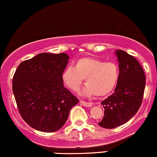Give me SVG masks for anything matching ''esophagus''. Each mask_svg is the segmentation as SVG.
I'll use <instances>...</instances> for the list:
<instances>
[{
  "mask_svg": "<svg viewBox=\"0 0 157 157\" xmlns=\"http://www.w3.org/2000/svg\"><path fill=\"white\" fill-rule=\"evenodd\" d=\"M80 103L82 104V105L86 106V107H91L92 106L91 102H85V101H83V100H80Z\"/></svg>",
  "mask_w": 157,
  "mask_h": 157,
  "instance_id": "34e87169",
  "label": "esophagus"
}]
</instances>
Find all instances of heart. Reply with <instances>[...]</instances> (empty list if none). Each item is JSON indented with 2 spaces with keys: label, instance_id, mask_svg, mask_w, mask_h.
Listing matches in <instances>:
<instances>
[{
  "label": "heart",
  "instance_id": "obj_1",
  "mask_svg": "<svg viewBox=\"0 0 157 157\" xmlns=\"http://www.w3.org/2000/svg\"><path fill=\"white\" fill-rule=\"evenodd\" d=\"M64 85L77 91L85 78L87 84L82 94L103 97L111 93L119 78V69L113 62H105L94 58H83L75 62V67L69 66L62 72Z\"/></svg>",
  "mask_w": 157,
  "mask_h": 157
}]
</instances>
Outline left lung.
<instances>
[{"label": "left lung", "instance_id": "1", "mask_svg": "<svg viewBox=\"0 0 157 157\" xmlns=\"http://www.w3.org/2000/svg\"><path fill=\"white\" fill-rule=\"evenodd\" d=\"M119 78L114 91L101 104L105 109L99 125L113 129L129 121L141 105L145 87V75L139 62L132 55L117 49Z\"/></svg>", "mask_w": 157, "mask_h": 157}]
</instances>
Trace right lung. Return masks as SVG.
Listing matches in <instances>:
<instances>
[{
	"label": "right lung",
	"mask_w": 157,
	"mask_h": 157,
	"mask_svg": "<svg viewBox=\"0 0 157 157\" xmlns=\"http://www.w3.org/2000/svg\"><path fill=\"white\" fill-rule=\"evenodd\" d=\"M65 53H41L18 65L13 92L23 120L36 130L53 132L62 127L78 99L63 86Z\"/></svg>",
	"instance_id": "add662e5"
}]
</instances>
